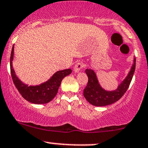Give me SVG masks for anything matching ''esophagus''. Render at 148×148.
<instances>
[{"label": "esophagus", "mask_w": 148, "mask_h": 148, "mask_svg": "<svg viewBox=\"0 0 148 148\" xmlns=\"http://www.w3.org/2000/svg\"><path fill=\"white\" fill-rule=\"evenodd\" d=\"M84 66L85 65H84V64L82 62H78L74 66V71H75V72H79V71L81 70V69L84 67Z\"/></svg>", "instance_id": "1"}]
</instances>
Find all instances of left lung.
<instances>
[{
    "instance_id": "left-lung-1",
    "label": "left lung",
    "mask_w": 148,
    "mask_h": 148,
    "mask_svg": "<svg viewBox=\"0 0 148 148\" xmlns=\"http://www.w3.org/2000/svg\"><path fill=\"white\" fill-rule=\"evenodd\" d=\"M136 69V58L134 60V64L131 66V71L126 79L120 84L117 89L112 91L105 90L99 84L96 74L92 69H86L88 81L87 86L84 90V96L89 103L95 106H106L111 105L118 101L124 95L127 89L129 88L130 84L134 76Z\"/></svg>"
}]
</instances>
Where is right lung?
Wrapping results in <instances>:
<instances>
[{
    "mask_svg": "<svg viewBox=\"0 0 148 148\" xmlns=\"http://www.w3.org/2000/svg\"><path fill=\"white\" fill-rule=\"evenodd\" d=\"M14 56V45L10 55V72L12 81L22 96L27 101L34 104H45L51 101L56 97L61 82L66 76L71 73V69L58 71L47 82L38 86L26 85L21 82L16 76L12 67V60Z\"/></svg>",
    "mask_w": 148,
    "mask_h": 148,
    "instance_id": "1",
    "label": "right lung"
}]
</instances>
